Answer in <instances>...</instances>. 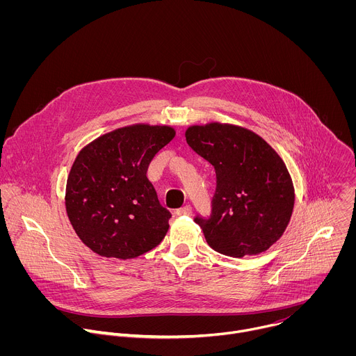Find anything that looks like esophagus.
<instances>
[{
  "label": "esophagus",
  "instance_id": "34e87169",
  "mask_svg": "<svg viewBox=\"0 0 356 356\" xmlns=\"http://www.w3.org/2000/svg\"><path fill=\"white\" fill-rule=\"evenodd\" d=\"M176 214H177V216H190V214H191V206L186 204L184 207L179 209V210L176 211Z\"/></svg>",
  "mask_w": 356,
  "mask_h": 356
}]
</instances>
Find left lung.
Here are the masks:
<instances>
[{
  "instance_id": "1",
  "label": "left lung",
  "mask_w": 356,
  "mask_h": 356,
  "mask_svg": "<svg viewBox=\"0 0 356 356\" xmlns=\"http://www.w3.org/2000/svg\"><path fill=\"white\" fill-rule=\"evenodd\" d=\"M186 140L216 169L211 217L195 218L207 243L232 258L268 250L294 207L291 176L277 152L258 134L221 122L188 127Z\"/></svg>"
}]
</instances>
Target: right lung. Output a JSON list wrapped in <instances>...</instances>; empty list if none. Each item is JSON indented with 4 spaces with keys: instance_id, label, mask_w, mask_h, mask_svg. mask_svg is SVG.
<instances>
[{
    "instance_id": "add662e5",
    "label": "right lung",
    "mask_w": 356,
    "mask_h": 356,
    "mask_svg": "<svg viewBox=\"0 0 356 356\" xmlns=\"http://www.w3.org/2000/svg\"><path fill=\"white\" fill-rule=\"evenodd\" d=\"M175 135L169 125L134 124L98 136L79 152L65 204L77 236L97 255L138 258L165 238L170 213L161 206L146 172Z\"/></svg>"
}]
</instances>
